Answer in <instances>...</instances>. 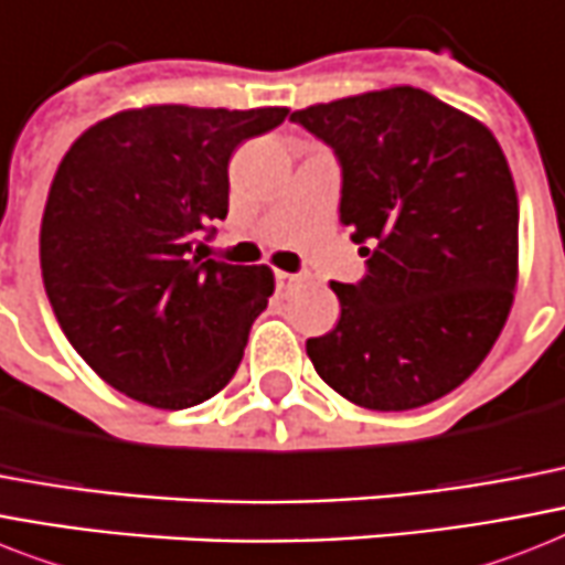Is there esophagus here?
I'll return each mask as SVG.
<instances>
[{"instance_id": "34e87169", "label": "esophagus", "mask_w": 565, "mask_h": 565, "mask_svg": "<svg viewBox=\"0 0 565 565\" xmlns=\"http://www.w3.org/2000/svg\"><path fill=\"white\" fill-rule=\"evenodd\" d=\"M296 281H298L296 273H284V269H275V284H278V290H290Z\"/></svg>"}]
</instances>
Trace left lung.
Wrapping results in <instances>:
<instances>
[{"instance_id":"8db88e82","label":"left lung","mask_w":565,"mask_h":565,"mask_svg":"<svg viewBox=\"0 0 565 565\" xmlns=\"http://www.w3.org/2000/svg\"><path fill=\"white\" fill-rule=\"evenodd\" d=\"M342 168L339 220L365 275L333 281L316 374L356 406L417 409L461 386L513 305L520 203L493 132L415 86L298 109Z\"/></svg>"}]
</instances>
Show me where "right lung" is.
I'll return each instance as SVG.
<instances>
[{"label":"right lung","mask_w":565,"mask_h":565,"mask_svg":"<svg viewBox=\"0 0 565 565\" xmlns=\"http://www.w3.org/2000/svg\"><path fill=\"white\" fill-rule=\"evenodd\" d=\"M290 109L182 104L104 118L63 156L40 226L45 296L100 380L156 409H188L235 377L269 267L194 252L228 214V159Z\"/></svg>","instance_id":"1"}]
</instances>
